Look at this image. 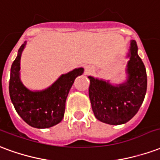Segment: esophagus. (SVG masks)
I'll list each match as a JSON object with an SVG mask.
<instances>
[{"instance_id": "34e87169", "label": "esophagus", "mask_w": 160, "mask_h": 160, "mask_svg": "<svg viewBox=\"0 0 160 160\" xmlns=\"http://www.w3.org/2000/svg\"><path fill=\"white\" fill-rule=\"evenodd\" d=\"M94 71V68L93 66H87L85 67V72H86V74H89V73H91Z\"/></svg>"}]
</instances>
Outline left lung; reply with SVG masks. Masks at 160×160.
I'll return each mask as SVG.
<instances>
[{"label": "left lung", "instance_id": "obj_1", "mask_svg": "<svg viewBox=\"0 0 160 160\" xmlns=\"http://www.w3.org/2000/svg\"><path fill=\"white\" fill-rule=\"evenodd\" d=\"M137 50L136 41H130L125 82L114 86L109 82L88 77L92 110L95 118L103 123L112 125L127 123L137 113L144 101L147 72Z\"/></svg>", "mask_w": 160, "mask_h": 160}]
</instances>
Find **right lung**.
<instances>
[{
  "mask_svg": "<svg viewBox=\"0 0 160 160\" xmlns=\"http://www.w3.org/2000/svg\"><path fill=\"white\" fill-rule=\"evenodd\" d=\"M25 44L21 45L12 65L10 98L16 112L25 123L34 128L46 129L56 125L63 119L69 91L76 78L83 73V68L74 69L63 74L44 90L31 91L22 83L19 78L21 54Z\"/></svg>",
  "mask_w": 160,
  "mask_h": 160,
  "instance_id": "right-lung-1",
  "label": "right lung"
}]
</instances>
